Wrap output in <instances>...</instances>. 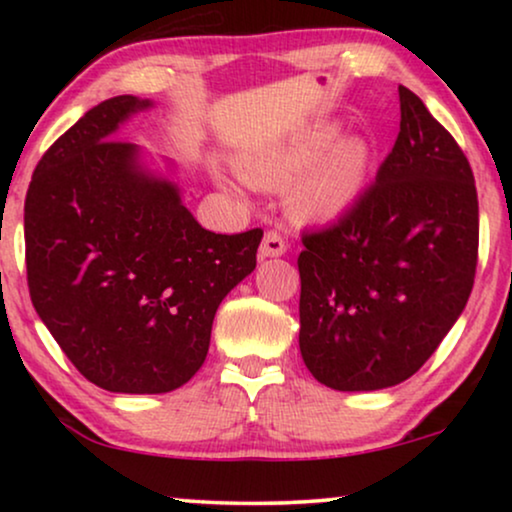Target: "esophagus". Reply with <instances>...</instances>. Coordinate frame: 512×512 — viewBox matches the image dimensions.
<instances>
[{
    "mask_svg": "<svg viewBox=\"0 0 512 512\" xmlns=\"http://www.w3.org/2000/svg\"><path fill=\"white\" fill-rule=\"evenodd\" d=\"M286 251V242L284 237L277 233V230H268L261 242V249H258V254L263 258H275V256H282Z\"/></svg>",
    "mask_w": 512,
    "mask_h": 512,
    "instance_id": "esophagus-1",
    "label": "esophagus"
}]
</instances>
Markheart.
I'll return each instance as SVG.
<instances>
[{
    "label": "heart",
    "instance_id": "1",
    "mask_svg": "<svg viewBox=\"0 0 512 512\" xmlns=\"http://www.w3.org/2000/svg\"><path fill=\"white\" fill-rule=\"evenodd\" d=\"M338 125L307 132L275 153L244 167L251 184L291 186V214L300 221H335L361 200L370 174V146L361 137L340 139Z\"/></svg>",
    "mask_w": 512,
    "mask_h": 512
}]
</instances>
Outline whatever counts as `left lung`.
I'll return each instance as SVG.
<instances>
[{
    "label": "left lung",
    "instance_id": "obj_1",
    "mask_svg": "<svg viewBox=\"0 0 512 512\" xmlns=\"http://www.w3.org/2000/svg\"><path fill=\"white\" fill-rule=\"evenodd\" d=\"M394 149L361 200L303 233L300 354L326 387L375 391L417 373L464 312L478 193L454 137L405 86Z\"/></svg>",
    "mask_w": 512,
    "mask_h": 512
}]
</instances>
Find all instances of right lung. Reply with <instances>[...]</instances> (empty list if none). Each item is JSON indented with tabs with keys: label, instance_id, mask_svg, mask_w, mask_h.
Segmentation results:
<instances>
[{
	"label": "right lung",
	"instance_id": "obj_1",
	"mask_svg": "<svg viewBox=\"0 0 512 512\" xmlns=\"http://www.w3.org/2000/svg\"><path fill=\"white\" fill-rule=\"evenodd\" d=\"M149 107L118 95L86 111L41 156L25 198L34 310L76 370L116 394H167L198 373L214 314L263 237L205 230L177 184L114 139Z\"/></svg>",
	"mask_w": 512,
	"mask_h": 512
}]
</instances>
